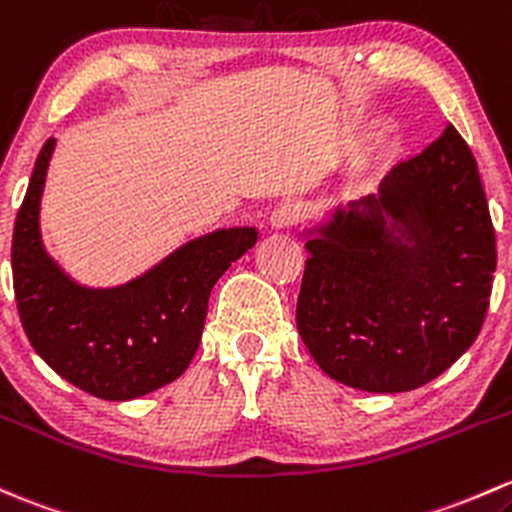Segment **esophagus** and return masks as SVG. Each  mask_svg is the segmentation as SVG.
<instances>
[{
	"instance_id": "obj_1",
	"label": "esophagus",
	"mask_w": 512,
	"mask_h": 512,
	"mask_svg": "<svg viewBox=\"0 0 512 512\" xmlns=\"http://www.w3.org/2000/svg\"><path fill=\"white\" fill-rule=\"evenodd\" d=\"M304 218V206L297 201H284L279 203L277 208H274L272 215H270V225L272 228H292V225H297L299 220Z\"/></svg>"
}]
</instances>
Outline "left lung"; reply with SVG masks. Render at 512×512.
<instances>
[{
  "label": "left lung",
  "mask_w": 512,
  "mask_h": 512,
  "mask_svg": "<svg viewBox=\"0 0 512 512\" xmlns=\"http://www.w3.org/2000/svg\"><path fill=\"white\" fill-rule=\"evenodd\" d=\"M309 235L297 328L328 378L407 392L476 341L496 230L476 159L454 125L397 161L378 193L338 208Z\"/></svg>",
  "instance_id": "1"
}]
</instances>
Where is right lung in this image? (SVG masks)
<instances>
[{"mask_svg": "<svg viewBox=\"0 0 512 512\" xmlns=\"http://www.w3.org/2000/svg\"><path fill=\"white\" fill-rule=\"evenodd\" d=\"M53 147V137L43 144L14 223L12 272L21 326L34 351L68 383L100 400H134L188 368L201 343L213 284L255 245L257 230H215L122 287H80L41 242L39 208Z\"/></svg>", "mask_w": 512, "mask_h": 512, "instance_id": "1", "label": "right lung"}]
</instances>
